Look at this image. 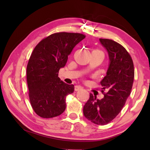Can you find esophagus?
Segmentation results:
<instances>
[{"instance_id": "esophagus-1", "label": "esophagus", "mask_w": 150, "mask_h": 150, "mask_svg": "<svg viewBox=\"0 0 150 150\" xmlns=\"http://www.w3.org/2000/svg\"><path fill=\"white\" fill-rule=\"evenodd\" d=\"M81 88H82V87H80V86H75V91H79V90L81 89Z\"/></svg>"}]
</instances>
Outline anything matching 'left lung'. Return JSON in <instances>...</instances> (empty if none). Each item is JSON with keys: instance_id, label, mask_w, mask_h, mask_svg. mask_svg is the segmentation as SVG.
Returning <instances> with one entry per match:
<instances>
[{"instance_id": "1", "label": "left lung", "mask_w": 150, "mask_h": 150, "mask_svg": "<svg viewBox=\"0 0 150 150\" xmlns=\"http://www.w3.org/2000/svg\"><path fill=\"white\" fill-rule=\"evenodd\" d=\"M100 42L107 50L110 59L106 75L100 81L104 98L96 99V96L90 93L83 114L91 122L105 125L120 113L130 95L134 68L130 54L121 44L109 39L100 38Z\"/></svg>"}]
</instances>
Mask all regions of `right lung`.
<instances>
[{"label":"right lung","mask_w":150,"mask_h":150,"mask_svg":"<svg viewBox=\"0 0 150 150\" xmlns=\"http://www.w3.org/2000/svg\"><path fill=\"white\" fill-rule=\"evenodd\" d=\"M85 38L79 33L57 32L41 40L27 65L26 79L30 104L40 117L59 116L66 108V96L74 91L58 77L74 47Z\"/></svg>","instance_id":"right-lung-1"}]
</instances>
